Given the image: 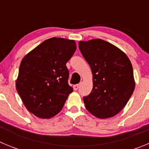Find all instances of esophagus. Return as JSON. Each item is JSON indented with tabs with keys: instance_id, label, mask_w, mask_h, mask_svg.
<instances>
[{
	"instance_id": "esophagus-1",
	"label": "esophagus",
	"mask_w": 149,
	"mask_h": 149,
	"mask_svg": "<svg viewBox=\"0 0 149 149\" xmlns=\"http://www.w3.org/2000/svg\"><path fill=\"white\" fill-rule=\"evenodd\" d=\"M79 87H80V84H76V85L73 86V90H77L79 88Z\"/></svg>"
}]
</instances>
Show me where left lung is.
<instances>
[{
    "label": "left lung",
    "instance_id": "obj_1",
    "mask_svg": "<svg viewBox=\"0 0 149 149\" xmlns=\"http://www.w3.org/2000/svg\"><path fill=\"white\" fill-rule=\"evenodd\" d=\"M79 48L93 77L91 93L83 98L86 109L98 118L115 116L134 92L131 62L121 50L101 39L80 41Z\"/></svg>",
    "mask_w": 149,
    "mask_h": 149
}]
</instances>
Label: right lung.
I'll return each instance as SVG.
<instances>
[{"instance_id": "add662e5", "label": "right lung", "mask_w": 149, "mask_h": 149, "mask_svg": "<svg viewBox=\"0 0 149 149\" xmlns=\"http://www.w3.org/2000/svg\"><path fill=\"white\" fill-rule=\"evenodd\" d=\"M76 49L74 40L48 39L25 56L16 89L26 109L40 118H51L63 107L73 88L66 63Z\"/></svg>"}]
</instances>
